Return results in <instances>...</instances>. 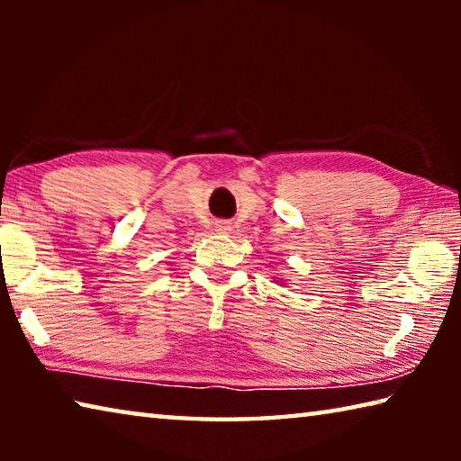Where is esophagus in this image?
<instances>
[{"mask_svg": "<svg viewBox=\"0 0 461 461\" xmlns=\"http://www.w3.org/2000/svg\"><path fill=\"white\" fill-rule=\"evenodd\" d=\"M215 230H217V231H220V233H228V231L231 230V225H230L228 221H220V223H217V225H215Z\"/></svg>", "mask_w": 461, "mask_h": 461, "instance_id": "34e87169", "label": "esophagus"}]
</instances>
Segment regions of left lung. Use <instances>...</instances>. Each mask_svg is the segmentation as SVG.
<instances>
[{
	"label": "left lung",
	"instance_id": "1",
	"mask_svg": "<svg viewBox=\"0 0 461 461\" xmlns=\"http://www.w3.org/2000/svg\"><path fill=\"white\" fill-rule=\"evenodd\" d=\"M275 283H276V285H280V286H283V285H285V280H278V278H276Z\"/></svg>",
	"mask_w": 461,
	"mask_h": 461
}]
</instances>
